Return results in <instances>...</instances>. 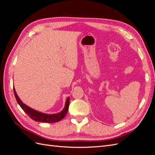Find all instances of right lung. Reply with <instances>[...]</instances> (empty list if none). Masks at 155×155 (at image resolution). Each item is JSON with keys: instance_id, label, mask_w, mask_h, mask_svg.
<instances>
[{"instance_id": "1", "label": "right lung", "mask_w": 155, "mask_h": 155, "mask_svg": "<svg viewBox=\"0 0 155 155\" xmlns=\"http://www.w3.org/2000/svg\"><path fill=\"white\" fill-rule=\"evenodd\" d=\"M13 92L16 98V100L18 104V105H19L20 107L22 109V110H24L32 120H34L36 121H39V122H45V123L58 122V121H59L60 120H61L64 118V116H66L68 112V107L70 104V97H68L67 99L66 104H65V107L61 112H59L58 114H46L41 113L40 112L32 109L30 107H28L27 105L23 104V103L21 101V100L19 99V97H18L17 93L15 92V88H13Z\"/></svg>"}]
</instances>
